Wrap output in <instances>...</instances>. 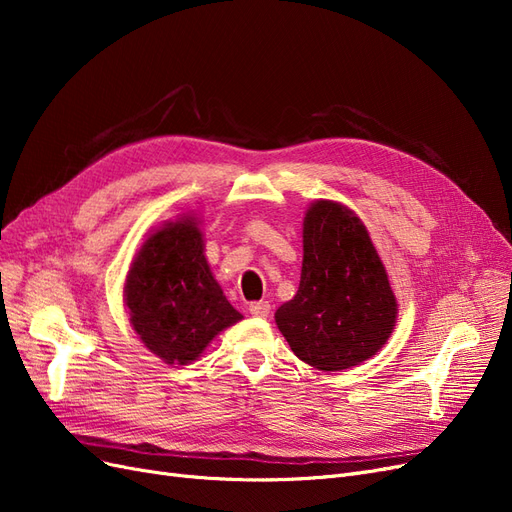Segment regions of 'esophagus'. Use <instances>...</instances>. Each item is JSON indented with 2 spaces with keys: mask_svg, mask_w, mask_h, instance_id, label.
Segmentation results:
<instances>
[{
  "mask_svg": "<svg viewBox=\"0 0 512 512\" xmlns=\"http://www.w3.org/2000/svg\"><path fill=\"white\" fill-rule=\"evenodd\" d=\"M250 314L258 318H267L271 314V303L269 301H254L250 303Z\"/></svg>",
  "mask_w": 512,
  "mask_h": 512,
  "instance_id": "obj_1",
  "label": "esophagus"
}]
</instances>
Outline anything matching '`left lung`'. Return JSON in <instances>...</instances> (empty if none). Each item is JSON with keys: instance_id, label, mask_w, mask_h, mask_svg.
<instances>
[{"instance_id": "1", "label": "left lung", "mask_w": 512, "mask_h": 512, "mask_svg": "<svg viewBox=\"0 0 512 512\" xmlns=\"http://www.w3.org/2000/svg\"><path fill=\"white\" fill-rule=\"evenodd\" d=\"M395 318V294L363 222L316 200L303 222L299 290L275 312L292 352L322 371L348 369L384 346Z\"/></svg>"}]
</instances>
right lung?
<instances>
[{
	"label": "right lung",
	"mask_w": 512,
	"mask_h": 512,
	"mask_svg": "<svg viewBox=\"0 0 512 512\" xmlns=\"http://www.w3.org/2000/svg\"><path fill=\"white\" fill-rule=\"evenodd\" d=\"M123 297L138 337L170 365L194 361L243 318L213 280L194 218L153 232L132 262Z\"/></svg>",
	"instance_id": "obj_1"
}]
</instances>
